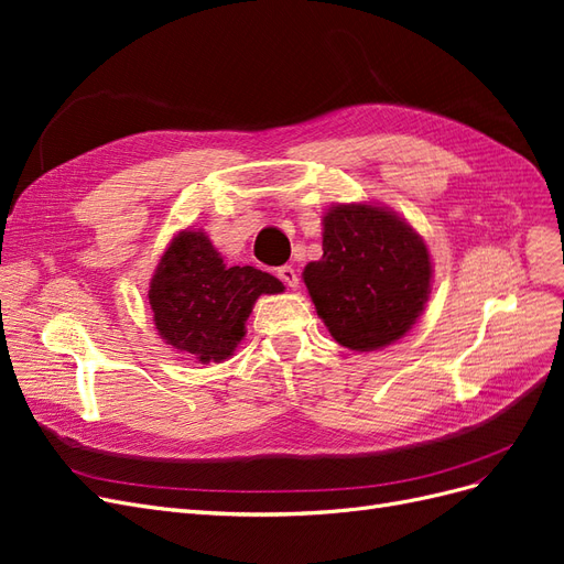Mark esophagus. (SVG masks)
<instances>
[{
	"label": "esophagus",
	"mask_w": 564,
	"mask_h": 564,
	"mask_svg": "<svg viewBox=\"0 0 564 564\" xmlns=\"http://www.w3.org/2000/svg\"><path fill=\"white\" fill-rule=\"evenodd\" d=\"M278 278H280L286 286H292V289H296V286H299V275H296V270H294L292 265H282V268H278Z\"/></svg>",
	"instance_id": "1"
}]
</instances>
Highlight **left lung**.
<instances>
[{
    "mask_svg": "<svg viewBox=\"0 0 564 564\" xmlns=\"http://www.w3.org/2000/svg\"><path fill=\"white\" fill-rule=\"evenodd\" d=\"M322 259L303 282L329 334L357 352L395 344L423 313L433 263L423 237L379 204H336L322 216Z\"/></svg>",
    "mask_w": 564,
    "mask_h": 564,
    "instance_id": "1",
    "label": "left lung"
}]
</instances>
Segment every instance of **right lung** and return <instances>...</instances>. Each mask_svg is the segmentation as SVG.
Masks as SVG:
<instances>
[{
    "label": "right lung",
    "mask_w": 564,
    "mask_h": 564,
    "mask_svg": "<svg viewBox=\"0 0 564 564\" xmlns=\"http://www.w3.org/2000/svg\"><path fill=\"white\" fill-rule=\"evenodd\" d=\"M280 292L284 284L270 272L253 265L228 268L207 235L187 228L169 242L148 299L166 344L209 365L235 352L256 299Z\"/></svg>",
    "instance_id": "1"
}]
</instances>
